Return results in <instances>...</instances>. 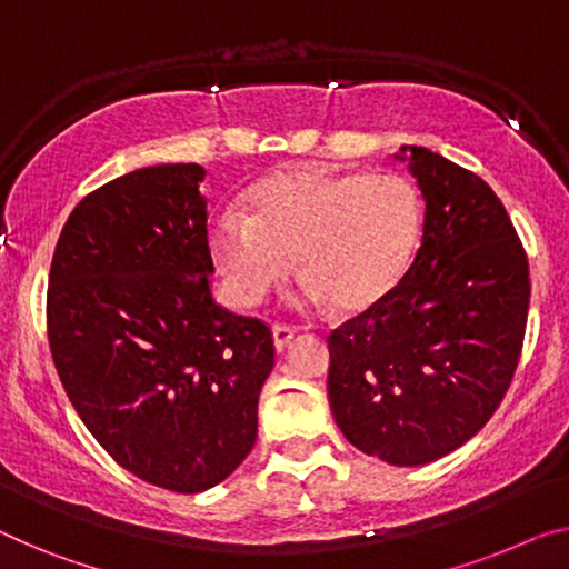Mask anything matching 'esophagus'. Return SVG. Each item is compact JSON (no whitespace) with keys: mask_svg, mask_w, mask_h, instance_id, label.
I'll list each match as a JSON object with an SVG mask.
<instances>
[{"mask_svg":"<svg viewBox=\"0 0 569 569\" xmlns=\"http://www.w3.org/2000/svg\"><path fill=\"white\" fill-rule=\"evenodd\" d=\"M296 337V329L293 327H286V325H273V342H276V350L283 352L288 345L293 342Z\"/></svg>","mask_w":569,"mask_h":569,"instance_id":"obj_1","label":"esophagus"}]
</instances>
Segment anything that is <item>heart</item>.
<instances>
[{
    "mask_svg": "<svg viewBox=\"0 0 569 569\" xmlns=\"http://www.w3.org/2000/svg\"><path fill=\"white\" fill-rule=\"evenodd\" d=\"M252 214L217 211L209 244L232 296L256 307L299 262L303 299L366 311L409 273L423 227L421 197L401 173L296 168L250 191Z\"/></svg>",
    "mask_w": 569,
    "mask_h": 569,
    "instance_id": "obj_1",
    "label": "heart"
}]
</instances>
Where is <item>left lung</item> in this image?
<instances>
[{"label":"left lung","instance_id":"8db88e82","mask_svg":"<svg viewBox=\"0 0 569 569\" xmlns=\"http://www.w3.org/2000/svg\"><path fill=\"white\" fill-rule=\"evenodd\" d=\"M401 152L427 201L421 244L383 301L327 337V393L347 442L413 468L468 442L501 406L531 281L511 217L482 178L427 148Z\"/></svg>","mask_w":569,"mask_h":569}]
</instances>
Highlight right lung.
I'll return each instance as SVG.
<instances>
[{"mask_svg": "<svg viewBox=\"0 0 569 569\" xmlns=\"http://www.w3.org/2000/svg\"><path fill=\"white\" fill-rule=\"evenodd\" d=\"M203 168H140L83 197L48 276V345L91 437L173 493L222 482L258 439L270 327L211 299Z\"/></svg>", "mask_w": 569, "mask_h": 569, "instance_id": "right-lung-1", "label": "right lung"}]
</instances>
